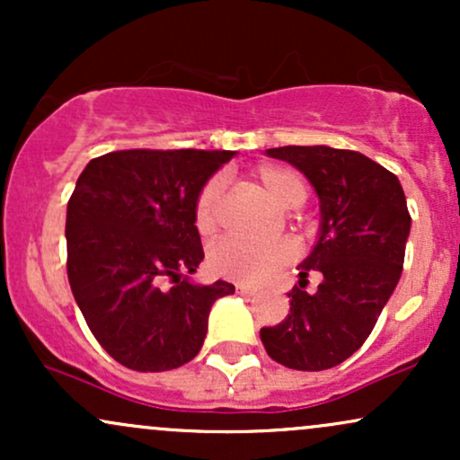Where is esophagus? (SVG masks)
<instances>
[{"instance_id":"obj_1","label":"esophagus","mask_w":460,"mask_h":460,"mask_svg":"<svg viewBox=\"0 0 460 460\" xmlns=\"http://www.w3.org/2000/svg\"><path fill=\"white\" fill-rule=\"evenodd\" d=\"M235 289L240 294H244V296H255V294L260 292V288H255V285H244V283H237Z\"/></svg>"}]
</instances>
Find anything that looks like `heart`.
<instances>
[{
	"mask_svg": "<svg viewBox=\"0 0 460 460\" xmlns=\"http://www.w3.org/2000/svg\"><path fill=\"white\" fill-rule=\"evenodd\" d=\"M263 192L281 209H296L307 199V183L303 175L281 164H263L255 171ZM223 194V179L212 177L199 192L194 205V223L200 234H212L216 212ZM296 257V246L289 240L246 242L240 237H223L209 248V268L218 277L237 283H261Z\"/></svg>",
	"mask_w": 460,
	"mask_h": 460,
	"instance_id": "1",
	"label": "heart"
}]
</instances>
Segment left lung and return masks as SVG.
Returning <instances> with one entry per match:
<instances>
[{
  "label": "left lung",
  "mask_w": 460,
  "mask_h": 460,
  "mask_svg": "<svg viewBox=\"0 0 460 460\" xmlns=\"http://www.w3.org/2000/svg\"><path fill=\"white\" fill-rule=\"evenodd\" d=\"M266 155L292 164L320 199V231L298 263L289 314L261 329L266 352L285 367L320 372L357 352L392 298L411 231L398 177L358 151L279 146ZM309 270L323 274L319 292H304Z\"/></svg>",
  "instance_id": "obj_1"
}]
</instances>
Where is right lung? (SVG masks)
I'll list each match as a JSON object with an SVG mask.
<instances>
[{"mask_svg":"<svg viewBox=\"0 0 460 460\" xmlns=\"http://www.w3.org/2000/svg\"><path fill=\"white\" fill-rule=\"evenodd\" d=\"M235 151H112L79 175L66 205L71 292L110 357L136 372L192 361L226 281L194 283L205 252L199 192ZM164 278L173 285L164 288Z\"/></svg>","mask_w":460,"mask_h":460,"instance_id":"obj_1","label":"right lung"}]
</instances>
